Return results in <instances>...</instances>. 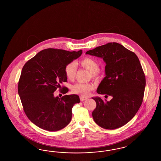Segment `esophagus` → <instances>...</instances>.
I'll use <instances>...</instances> for the list:
<instances>
[{"instance_id":"obj_1","label":"esophagus","mask_w":161,"mask_h":161,"mask_svg":"<svg viewBox=\"0 0 161 161\" xmlns=\"http://www.w3.org/2000/svg\"><path fill=\"white\" fill-rule=\"evenodd\" d=\"M80 100H81V102H83V101H84V100H87L88 98L86 97H84V96H80Z\"/></svg>"}]
</instances>
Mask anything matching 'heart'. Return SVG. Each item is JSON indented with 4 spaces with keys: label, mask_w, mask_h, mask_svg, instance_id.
<instances>
[{
    "label": "heart",
    "mask_w": 161,
    "mask_h": 161,
    "mask_svg": "<svg viewBox=\"0 0 161 161\" xmlns=\"http://www.w3.org/2000/svg\"><path fill=\"white\" fill-rule=\"evenodd\" d=\"M83 68L88 70L93 78H97L99 74V64L97 61L91 57H85L80 61ZM77 73V65L75 62H70L65 67V74L67 78L73 80ZM93 88V86L89 84L78 83L74 85L72 88L73 92L80 94L84 96L88 95Z\"/></svg>",
    "instance_id": "heart-1"
}]
</instances>
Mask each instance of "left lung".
Wrapping results in <instances>:
<instances>
[{
  "label": "left lung",
  "instance_id": "1",
  "mask_svg": "<svg viewBox=\"0 0 161 161\" xmlns=\"http://www.w3.org/2000/svg\"><path fill=\"white\" fill-rule=\"evenodd\" d=\"M86 54L106 63V77L97 92L112 97L110 101L92 97L96 102L92 113L94 122L106 129L124 126L135 116L143 102L146 80L138 57L116 42L99 46Z\"/></svg>",
  "mask_w": 161,
  "mask_h": 161
}]
</instances>
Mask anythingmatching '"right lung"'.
<instances>
[{
	"label": "right lung",
	"instance_id": "add662e5",
	"mask_svg": "<svg viewBox=\"0 0 161 161\" xmlns=\"http://www.w3.org/2000/svg\"><path fill=\"white\" fill-rule=\"evenodd\" d=\"M83 53L58 49H45L27 61L18 83V94L25 113L36 126L51 132L67 126L72 108L80 102L76 94L54 97L61 84L67 81L65 67ZM64 93H67L64 90Z\"/></svg>",
	"mask_w": 161,
	"mask_h": 161
}]
</instances>
